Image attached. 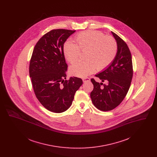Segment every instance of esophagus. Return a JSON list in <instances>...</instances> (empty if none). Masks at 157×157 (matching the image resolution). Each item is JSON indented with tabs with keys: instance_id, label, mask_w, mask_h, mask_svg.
<instances>
[{
	"instance_id": "esophagus-1",
	"label": "esophagus",
	"mask_w": 157,
	"mask_h": 157,
	"mask_svg": "<svg viewBox=\"0 0 157 157\" xmlns=\"http://www.w3.org/2000/svg\"><path fill=\"white\" fill-rule=\"evenodd\" d=\"M82 81H83V82H89L90 81V79L89 78H83L82 79Z\"/></svg>"
}]
</instances>
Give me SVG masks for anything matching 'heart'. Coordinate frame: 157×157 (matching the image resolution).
Instances as JSON below:
<instances>
[{"mask_svg":"<svg viewBox=\"0 0 157 157\" xmlns=\"http://www.w3.org/2000/svg\"><path fill=\"white\" fill-rule=\"evenodd\" d=\"M76 44L68 40L63 45V52L68 62H76L81 52L85 55L86 62H78L69 68L71 75L85 78L93 74L97 69L102 71L108 67L114 59L117 45L111 36H105L102 32L95 30L82 32L76 35Z\"/></svg>","mask_w":157,"mask_h":157,"instance_id":"b5f03b06","label":"heart"}]
</instances>
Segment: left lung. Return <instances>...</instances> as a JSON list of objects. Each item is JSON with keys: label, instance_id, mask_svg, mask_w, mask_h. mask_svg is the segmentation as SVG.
<instances>
[{"label": "left lung", "instance_id": "1", "mask_svg": "<svg viewBox=\"0 0 157 157\" xmlns=\"http://www.w3.org/2000/svg\"><path fill=\"white\" fill-rule=\"evenodd\" d=\"M111 33L117 44L116 56L108 67L95 75L102 82L106 81L107 83L90 79L94 85L90 93L92 103L102 111H111L122 102L129 89L133 75L132 56L128 45L117 34Z\"/></svg>", "mask_w": 157, "mask_h": 157}]
</instances>
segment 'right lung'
Wrapping results in <instances>:
<instances>
[{
	"label": "right lung",
	"mask_w": 157,
	"mask_h": 157,
	"mask_svg": "<svg viewBox=\"0 0 157 157\" xmlns=\"http://www.w3.org/2000/svg\"><path fill=\"white\" fill-rule=\"evenodd\" d=\"M75 30L54 29L35 45L29 65V75L36 97L46 109L65 112L71 106L75 92L83 83L77 77L67 78V65L63 44Z\"/></svg>",
	"instance_id": "right-lung-1"
}]
</instances>
